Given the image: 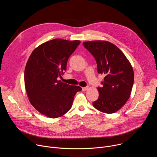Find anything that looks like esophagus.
<instances>
[{"label":"esophagus","mask_w":157,"mask_h":157,"mask_svg":"<svg viewBox=\"0 0 157 157\" xmlns=\"http://www.w3.org/2000/svg\"><path fill=\"white\" fill-rule=\"evenodd\" d=\"M87 89H88V86H86V87H82V90L83 91H87Z\"/></svg>","instance_id":"34e87169"}]
</instances>
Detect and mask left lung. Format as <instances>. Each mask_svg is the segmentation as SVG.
Listing matches in <instances>:
<instances>
[{"instance_id":"1","label":"left lung","mask_w":157,"mask_h":157,"mask_svg":"<svg viewBox=\"0 0 157 157\" xmlns=\"http://www.w3.org/2000/svg\"><path fill=\"white\" fill-rule=\"evenodd\" d=\"M82 44L94 57L98 73L105 75L102 86L98 87L99 98L93 105L102 113H114L130 96L134 81L132 67L122 51L113 43L98 40Z\"/></svg>"}]
</instances>
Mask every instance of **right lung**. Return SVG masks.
Returning <instances> with one entry per match:
<instances>
[{"instance_id": "right-lung-1", "label": "right lung", "mask_w": 157, "mask_h": 157, "mask_svg": "<svg viewBox=\"0 0 157 157\" xmlns=\"http://www.w3.org/2000/svg\"><path fill=\"white\" fill-rule=\"evenodd\" d=\"M80 41L56 38L35 48L27 63L25 86L32 105L44 116L57 118L71 108L75 95L82 88L58 80Z\"/></svg>"}]
</instances>
